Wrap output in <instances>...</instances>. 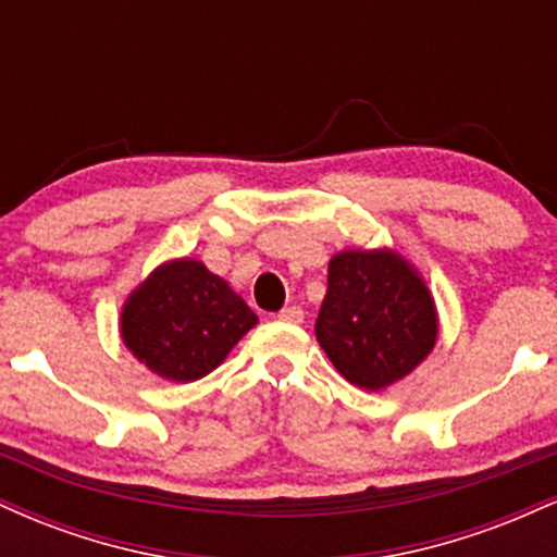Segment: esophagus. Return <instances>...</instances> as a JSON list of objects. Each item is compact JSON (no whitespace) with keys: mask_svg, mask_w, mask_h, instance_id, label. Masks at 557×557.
I'll return each mask as SVG.
<instances>
[{"mask_svg":"<svg viewBox=\"0 0 557 557\" xmlns=\"http://www.w3.org/2000/svg\"><path fill=\"white\" fill-rule=\"evenodd\" d=\"M277 319H283V322H290V324H300L304 322V309H300V306H285V309L277 314Z\"/></svg>","mask_w":557,"mask_h":557,"instance_id":"1","label":"esophagus"}]
</instances>
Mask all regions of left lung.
Instances as JSON below:
<instances>
[{
	"mask_svg": "<svg viewBox=\"0 0 557 557\" xmlns=\"http://www.w3.org/2000/svg\"><path fill=\"white\" fill-rule=\"evenodd\" d=\"M314 330L350 385L382 389L426 359L437 341V311L398 253L343 251L330 261Z\"/></svg>",
	"mask_w": 557,
	"mask_h": 557,
	"instance_id": "1",
	"label": "left lung"
}]
</instances>
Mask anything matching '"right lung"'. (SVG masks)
Wrapping results in <instances>:
<instances>
[{
    "mask_svg": "<svg viewBox=\"0 0 557 557\" xmlns=\"http://www.w3.org/2000/svg\"><path fill=\"white\" fill-rule=\"evenodd\" d=\"M253 324L257 314L225 280L201 261L181 259L159 267L127 298L120 332L151 372L194 382L220 367Z\"/></svg>",
    "mask_w": 557,
    "mask_h": 557,
    "instance_id": "1",
    "label": "right lung"
}]
</instances>
